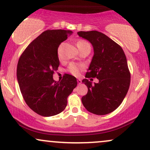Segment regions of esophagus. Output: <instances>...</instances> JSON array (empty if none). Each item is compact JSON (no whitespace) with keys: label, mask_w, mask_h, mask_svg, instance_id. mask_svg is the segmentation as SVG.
<instances>
[{"label":"esophagus","mask_w":150,"mask_h":150,"mask_svg":"<svg viewBox=\"0 0 150 150\" xmlns=\"http://www.w3.org/2000/svg\"><path fill=\"white\" fill-rule=\"evenodd\" d=\"M77 82H78V83L79 84H80V83H81V79H78V80H77Z\"/></svg>","instance_id":"1"}]
</instances>
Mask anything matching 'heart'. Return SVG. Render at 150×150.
<instances>
[{
  "mask_svg": "<svg viewBox=\"0 0 150 150\" xmlns=\"http://www.w3.org/2000/svg\"><path fill=\"white\" fill-rule=\"evenodd\" d=\"M86 44H89L88 43L87 41H86V40H81L78 41V43H77L76 45L77 47H78V48H80L81 47L83 46V45H86ZM57 55H58V58H59V59H61V54H60V52H59V51H58L57 52ZM83 69V65H81V64H71L69 65V71L70 72V73L71 74L76 76H78L80 74V72L81 70Z\"/></svg>",
  "mask_w": 150,
  "mask_h": 150,
  "instance_id": "b5f03b06",
  "label": "heart"
}]
</instances>
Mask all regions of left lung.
Instances as JSON below:
<instances>
[{
	"mask_svg": "<svg viewBox=\"0 0 150 150\" xmlns=\"http://www.w3.org/2000/svg\"><path fill=\"white\" fill-rule=\"evenodd\" d=\"M78 35L93 45L94 54L86 78H97L98 83L87 79L82 82L88 93L81 101L88 112L97 115L110 114L117 108L127 94L131 74L124 50L119 44L98 31H79Z\"/></svg>",
	"mask_w": 150,
	"mask_h": 150,
	"instance_id": "8db88e82",
	"label": "left lung"
}]
</instances>
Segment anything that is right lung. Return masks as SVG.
<instances>
[{
	"label": "right lung",
	"mask_w": 150,
	"mask_h": 150,
	"mask_svg": "<svg viewBox=\"0 0 150 150\" xmlns=\"http://www.w3.org/2000/svg\"><path fill=\"white\" fill-rule=\"evenodd\" d=\"M73 33L69 30L43 31L26 47L19 57L17 78L26 105L43 117L61 113L67 98L76 87V79L65 74L61 81L53 80L59 65L57 49Z\"/></svg>",
	"instance_id": "add662e5"
}]
</instances>
